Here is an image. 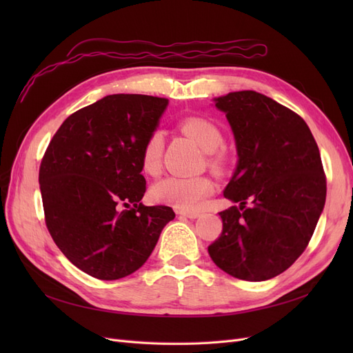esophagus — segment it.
<instances>
[{
  "mask_svg": "<svg viewBox=\"0 0 353 353\" xmlns=\"http://www.w3.org/2000/svg\"><path fill=\"white\" fill-rule=\"evenodd\" d=\"M181 216H185V218H190V219H196L200 216V212H188V210H179L178 212Z\"/></svg>",
  "mask_w": 353,
  "mask_h": 353,
  "instance_id": "esophagus-1",
  "label": "esophagus"
}]
</instances>
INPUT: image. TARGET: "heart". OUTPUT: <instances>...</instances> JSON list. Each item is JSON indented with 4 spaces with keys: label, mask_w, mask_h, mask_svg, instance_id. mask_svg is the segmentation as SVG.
Wrapping results in <instances>:
<instances>
[{
    "label": "heart",
    "mask_w": 353,
    "mask_h": 353,
    "mask_svg": "<svg viewBox=\"0 0 353 353\" xmlns=\"http://www.w3.org/2000/svg\"><path fill=\"white\" fill-rule=\"evenodd\" d=\"M181 130L208 153V163L213 170L225 168V156L221 148L225 144L219 128L203 117H187L181 122ZM165 148V135L162 131L148 134L141 147L140 163L147 175H157L162 169V156ZM215 191L213 181L206 176H166L152 187L150 194L154 201L165 203L181 210H196L201 208L209 196Z\"/></svg>",
    "instance_id": "heart-1"
}]
</instances>
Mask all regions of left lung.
<instances>
[{
  "label": "left lung",
  "mask_w": 353,
  "mask_h": 353,
  "mask_svg": "<svg viewBox=\"0 0 353 353\" xmlns=\"http://www.w3.org/2000/svg\"><path fill=\"white\" fill-rule=\"evenodd\" d=\"M215 105L239 154L223 196L240 206L219 212L222 232L208 250L239 280H270L290 268L315 231L327 194L321 154L302 117L263 94L230 92Z\"/></svg>",
  "instance_id": "1"
}]
</instances>
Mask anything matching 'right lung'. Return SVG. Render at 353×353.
Masks as SVG:
<instances>
[{
    "instance_id": "obj_1",
    "label": "right lung",
    "mask_w": 353,
    "mask_h": 353,
    "mask_svg": "<svg viewBox=\"0 0 353 353\" xmlns=\"http://www.w3.org/2000/svg\"><path fill=\"white\" fill-rule=\"evenodd\" d=\"M168 99L113 94L70 114L39 166L46 225L66 258L99 280L135 272L152 254L169 206H144L140 154Z\"/></svg>"
}]
</instances>
